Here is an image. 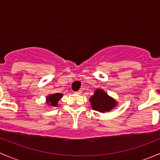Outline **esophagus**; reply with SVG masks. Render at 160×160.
<instances>
[{
    "instance_id": "1",
    "label": "esophagus",
    "mask_w": 160,
    "mask_h": 160,
    "mask_svg": "<svg viewBox=\"0 0 160 160\" xmlns=\"http://www.w3.org/2000/svg\"><path fill=\"white\" fill-rule=\"evenodd\" d=\"M75 93H76V94H81V93H82V90H78V91H76Z\"/></svg>"
}]
</instances>
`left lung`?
I'll list each match as a JSON object with an SVG mask.
<instances>
[{"label":"left lung","instance_id":"obj_1","mask_svg":"<svg viewBox=\"0 0 160 160\" xmlns=\"http://www.w3.org/2000/svg\"><path fill=\"white\" fill-rule=\"evenodd\" d=\"M91 107L93 110L99 112L111 111L116 106V101L110 98L103 90H97L94 94L90 98Z\"/></svg>","mask_w":160,"mask_h":160}]
</instances>
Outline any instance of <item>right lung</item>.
Returning a JSON list of instances; mask_svg holds the SVG:
<instances>
[{
    "instance_id": "obj_1",
    "label": "right lung",
    "mask_w": 160,
    "mask_h": 160,
    "mask_svg": "<svg viewBox=\"0 0 160 160\" xmlns=\"http://www.w3.org/2000/svg\"><path fill=\"white\" fill-rule=\"evenodd\" d=\"M62 93H59L49 95V96L47 97V104H50L52 106H53V107L57 106V102L59 101V100L62 98Z\"/></svg>"
}]
</instances>
